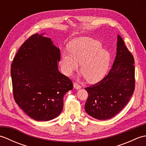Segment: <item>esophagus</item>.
I'll list each match as a JSON object with an SVG mask.
<instances>
[{"label": "esophagus", "mask_w": 146, "mask_h": 146, "mask_svg": "<svg viewBox=\"0 0 146 146\" xmlns=\"http://www.w3.org/2000/svg\"><path fill=\"white\" fill-rule=\"evenodd\" d=\"M73 87H74V88H75L76 90H79V89H80V88H82V86H80V85H78V83H73Z\"/></svg>", "instance_id": "esophagus-1"}]
</instances>
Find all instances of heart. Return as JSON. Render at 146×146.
<instances>
[{"instance_id":"heart-1","label":"heart","mask_w":146,"mask_h":146,"mask_svg":"<svg viewBox=\"0 0 146 146\" xmlns=\"http://www.w3.org/2000/svg\"><path fill=\"white\" fill-rule=\"evenodd\" d=\"M97 40L87 37L73 39L68 44V51L61 52L60 66L65 75L71 76L80 70L86 81L90 83L99 82L105 78L109 70L111 54L102 49Z\"/></svg>"}]
</instances>
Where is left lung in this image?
I'll return each instance as SVG.
<instances>
[{"mask_svg":"<svg viewBox=\"0 0 146 146\" xmlns=\"http://www.w3.org/2000/svg\"><path fill=\"white\" fill-rule=\"evenodd\" d=\"M134 59L118 35L116 56L108 75L85 88L88 94L85 110L98 120L112 118L128 103L135 88Z\"/></svg>","mask_w":146,"mask_h":146,"instance_id":"1","label":"left lung"}]
</instances>
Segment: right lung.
<instances>
[{"label": "right lung", "mask_w": 146, "mask_h": 146, "mask_svg": "<svg viewBox=\"0 0 146 146\" xmlns=\"http://www.w3.org/2000/svg\"><path fill=\"white\" fill-rule=\"evenodd\" d=\"M45 33L31 36L23 43L11 64L14 100L27 115L38 121L57 117L64 95L73 83L58 70L60 50Z\"/></svg>", "instance_id": "right-lung-1"}]
</instances>
